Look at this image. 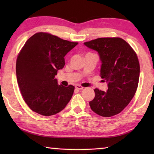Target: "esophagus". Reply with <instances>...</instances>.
<instances>
[{
	"label": "esophagus",
	"mask_w": 154,
	"mask_h": 154,
	"mask_svg": "<svg viewBox=\"0 0 154 154\" xmlns=\"http://www.w3.org/2000/svg\"><path fill=\"white\" fill-rule=\"evenodd\" d=\"M83 87H82V85H77L76 86H75V89L78 90H83Z\"/></svg>",
	"instance_id": "obj_1"
}]
</instances>
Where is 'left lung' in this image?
Segmentation results:
<instances>
[{
    "mask_svg": "<svg viewBox=\"0 0 154 154\" xmlns=\"http://www.w3.org/2000/svg\"><path fill=\"white\" fill-rule=\"evenodd\" d=\"M83 44L98 53L102 63L100 77L108 85L106 92L94 90L90 108L105 118L116 116L128 105L137 91L140 74L137 54L119 37L98 38Z\"/></svg>",
    "mask_w": 154,
    "mask_h": 154,
    "instance_id": "8db88e82",
    "label": "left lung"
}]
</instances>
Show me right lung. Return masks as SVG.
<instances>
[{
	"instance_id": "obj_1",
	"label": "right lung",
	"mask_w": 154,
	"mask_h": 154,
	"mask_svg": "<svg viewBox=\"0 0 154 154\" xmlns=\"http://www.w3.org/2000/svg\"><path fill=\"white\" fill-rule=\"evenodd\" d=\"M78 44L46 32L31 36L18 54L16 76L21 94L31 110L50 116L65 108L75 87L59 85L55 78L64 57Z\"/></svg>"
}]
</instances>
